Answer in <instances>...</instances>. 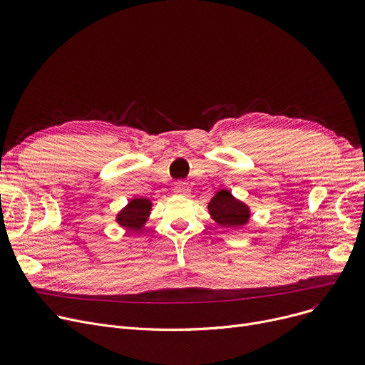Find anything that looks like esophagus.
<instances>
[{"instance_id": "1", "label": "esophagus", "mask_w": 365, "mask_h": 365, "mask_svg": "<svg viewBox=\"0 0 365 365\" xmlns=\"http://www.w3.org/2000/svg\"><path fill=\"white\" fill-rule=\"evenodd\" d=\"M175 192L179 195H189L190 187L185 182H176L175 183Z\"/></svg>"}]
</instances>
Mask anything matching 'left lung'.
<instances>
[{
  "label": "left lung",
  "instance_id": "1",
  "mask_svg": "<svg viewBox=\"0 0 365 365\" xmlns=\"http://www.w3.org/2000/svg\"><path fill=\"white\" fill-rule=\"evenodd\" d=\"M208 210L212 213L213 219L225 227H238L248 222V212L247 205L237 201L231 192L227 190H220V192L210 201Z\"/></svg>",
  "mask_w": 365,
  "mask_h": 365
}]
</instances>
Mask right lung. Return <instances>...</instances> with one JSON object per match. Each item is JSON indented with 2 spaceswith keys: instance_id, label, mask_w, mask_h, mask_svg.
Masks as SVG:
<instances>
[{
  "instance_id": "1",
  "label": "right lung",
  "mask_w": 365,
  "mask_h": 365,
  "mask_svg": "<svg viewBox=\"0 0 365 365\" xmlns=\"http://www.w3.org/2000/svg\"><path fill=\"white\" fill-rule=\"evenodd\" d=\"M149 212H150V202L145 198H136L133 200L118 215V223L125 227H130L131 231H134V229H140Z\"/></svg>"
}]
</instances>
